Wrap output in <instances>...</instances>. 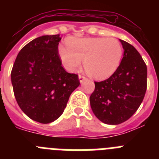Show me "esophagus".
I'll return each instance as SVG.
<instances>
[{"mask_svg":"<svg viewBox=\"0 0 159 159\" xmlns=\"http://www.w3.org/2000/svg\"><path fill=\"white\" fill-rule=\"evenodd\" d=\"M79 80H80V82L83 83L84 80H86V77L84 76V75H79Z\"/></svg>","mask_w":159,"mask_h":159,"instance_id":"34e87169","label":"esophagus"}]
</instances>
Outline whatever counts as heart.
Segmentation results:
<instances>
[{"mask_svg":"<svg viewBox=\"0 0 159 159\" xmlns=\"http://www.w3.org/2000/svg\"><path fill=\"white\" fill-rule=\"evenodd\" d=\"M67 47L60 45L58 54L63 65L70 72H77L84 67L94 79L111 75L121 62L123 47L116 38L88 37L71 39Z\"/></svg>","mask_w":159,"mask_h":159,"instance_id":"1","label":"heart"}]
</instances>
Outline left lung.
I'll use <instances>...</instances> for the list:
<instances>
[{
  "mask_svg": "<svg viewBox=\"0 0 159 159\" xmlns=\"http://www.w3.org/2000/svg\"><path fill=\"white\" fill-rule=\"evenodd\" d=\"M121 63L107 80L95 82V88L90 96L94 115L101 122L118 125L130 119L145 96L147 68L139 52L124 40Z\"/></svg>",
  "mask_w": 159,
  "mask_h": 159,
  "instance_id": "obj_1",
  "label": "left lung"
}]
</instances>
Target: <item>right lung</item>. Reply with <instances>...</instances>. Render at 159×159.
<instances>
[{"label": "right lung", "instance_id": "right-lung-1", "mask_svg": "<svg viewBox=\"0 0 159 159\" xmlns=\"http://www.w3.org/2000/svg\"><path fill=\"white\" fill-rule=\"evenodd\" d=\"M60 35H45L20 51L11 72L13 92L22 111L34 121L50 123L64 112L80 85L78 75L64 70L58 55Z\"/></svg>", "mask_w": 159, "mask_h": 159}]
</instances>
